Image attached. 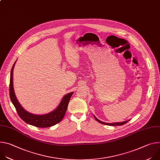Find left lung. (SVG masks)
Returning <instances> with one entry per match:
<instances>
[{
  "label": "left lung",
  "mask_w": 160,
  "mask_h": 160,
  "mask_svg": "<svg viewBox=\"0 0 160 160\" xmlns=\"http://www.w3.org/2000/svg\"><path fill=\"white\" fill-rule=\"evenodd\" d=\"M95 119L99 122V123H102V124H104V125H110V126H120V125H124L125 123H127L128 121H125V122H120V123H104V122H102L100 120H99L96 117H94Z\"/></svg>",
  "instance_id": "1"
}]
</instances>
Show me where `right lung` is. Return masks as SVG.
I'll use <instances>...</instances> for the list:
<instances>
[{"mask_svg":"<svg viewBox=\"0 0 160 160\" xmlns=\"http://www.w3.org/2000/svg\"><path fill=\"white\" fill-rule=\"evenodd\" d=\"M15 62L12 67L11 72L9 95L11 100L16 109L19 117L27 123L39 128L49 127L60 122L65 115L68 103H69L70 98L73 92H71L65 95L56 109L50 113L43 115H36L27 112L20 105L14 94L12 83V72Z\"/></svg>","mask_w":160,"mask_h":160,"instance_id":"add662e5","label":"right lung"}]
</instances>
